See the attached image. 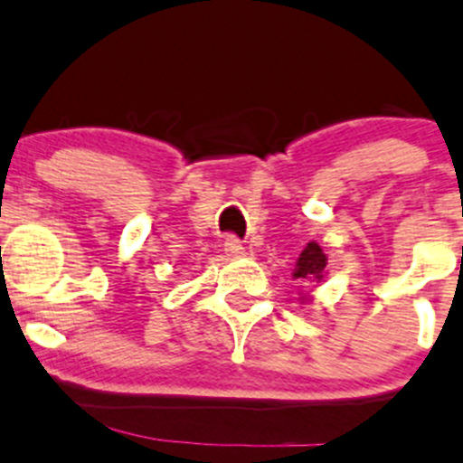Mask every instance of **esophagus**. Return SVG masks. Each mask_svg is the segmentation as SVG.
<instances>
[{
  "instance_id": "esophagus-1",
  "label": "esophagus",
  "mask_w": 463,
  "mask_h": 463,
  "mask_svg": "<svg viewBox=\"0 0 463 463\" xmlns=\"http://www.w3.org/2000/svg\"><path fill=\"white\" fill-rule=\"evenodd\" d=\"M223 248H226V252L231 257H241V255H244V244H241V241L237 240L235 235L226 237V241H223Z\"/></svg>"
}]
</instances>
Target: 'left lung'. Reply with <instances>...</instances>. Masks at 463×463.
<instances>
[{"label":"left lung","mask_w":463,"mask_h":463,"mask_svg":"<svg viewBox=\"0 0 463 463\" xmlns=\"http://www.w3.org/2000/svg\"><path fill=\"white\" fill-rule=\"evenodd\" d=\"M326 264H328V257L324 255L321 246L317 241H308L304 250H301L299 260L295 264L293 277L299 284H319L326 275ZM310 295L301 297V301H310Z\"/></svg>","instance_id":"1"}]
</instances>
